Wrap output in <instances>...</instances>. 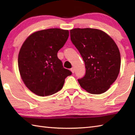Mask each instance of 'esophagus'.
<instances>
[{
	"instance_id": "1",
	"label": "esophagus",
	"mask_w": 135,
	"mask_h": 135,
	"mask_svg": "<svg viewBox=\"0 0 135 135\" xmlns=\"http://www.w3.org/2000/svg\"><path fill=\"white\" fill-rule=\"evenodd\" d=\"M71 72H72L73 74L75 73V69H74V68H71Z\"/></svg>"
}]
</instances>
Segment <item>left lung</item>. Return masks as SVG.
<instances>
[{"mask_svg": "<svg viewBox=\"0 0 135 135\" xmlns=\"http://www.w3.org/2000/svg\"><path fill=\"white\" fill-rule=\"evenodd\" d=\"M70 36L85 64V75L78 79L80 86L91 94L104 93L119 73L118 46L110 36L97 29L75 28L70 30Z\"/></svg>", "mask_w": 135, "mask_h": 135, "instance_id": "8db88e82", "label": "left lung"}]
</instances>
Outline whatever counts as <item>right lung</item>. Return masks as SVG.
I'll return each instance as SVG.
<instances>
[{
  "instance_id": "add662e5",
  "label": "right lung",
  "mask_w": 135,
  "mask_h": 135,
  "mask_svg": "<svg viewBox=\"0 0 135 135\" xmlns=\"http://www.w3.org/2000/svg\"><path fill=\"white\" fill-rule=\"evenodd\" d=\"M68 36V30L50 28L33 33L22 44L18 58L20 74L26 86L36 95L56 93L62 89L66 77L72 74L57 57Z\"/></svg>"
}]
</instances>
